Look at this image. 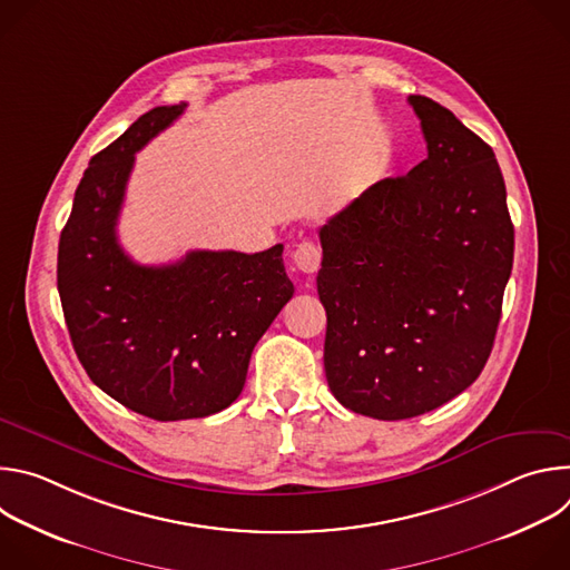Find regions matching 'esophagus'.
I'll use <instances>...</instances> for the list:
<instances>
[{
	"instance_id": "esophagus-1",
	"label": "esophagus",
	"mask_w": 570,
	"mask_h": 570,
	"mask_svg": "<svg viewBox=\"0 0 570 570\" xmlns=\"http://www.w3.org/2000/svg\"><path fill=\"white\" fill-rule=\"evenodd\" d=\"M293 262H295V266H297L302 273L313 275V273H317V268H320L322 253H320V248L315 246L313 240H302L299 246L295 248V253H293Z\"/></svg>"
}]
</instances>
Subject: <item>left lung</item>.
<instances>
[{
    "mask_svg": "<svg viewBox=\"0 0 570 570\" xmlns=\"http://www.w3.org/2000/svg\"><path fill=\"white\" fill-rule=\"evenodd\" d=\"M409 104L426 159L320 227L327 383L345 409L385 422L435 411L478 379L514 259L492 146L433 99Z\"/></svg>",
    "mask_w": 570,
    "mask_h": 570,
    "instance_id": "obj_1",
    "label": "left lung"
}]
</instances>
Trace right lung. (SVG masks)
Listing matches in <instances>:
<instances>
[{
	"mask_svg": "<svg viewBox=\"0 0 570 570\" xmlns=\"http://www.w3.org/2000/svg\"><path fill=\"white\" fill-rule=\"evenodd\" d=\"M185 108L148 110L90 159L58 243V293L80 365L115 401L157 422L227 409L295 291L282 243L255 255L194 250L167 266H139L121 250L117 218L135 153Z\"/></svg>",
	"mask_w": 570,
	"mask_h": 570,
	"instance_id": "1",
	"label": "right lung"
}]
</instances>
